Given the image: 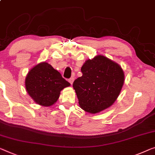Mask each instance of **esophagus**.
Masks as SVG:
<instances>
[{"instance_id": "obj_1", "label": "esophagus", "mask_w": 155, "mask_h": 155, "mask_svg": "<svg viewBox=\"0 0 155 155\" xmlns=\"http://www.w3.org/2000/svg\"><path fill=\"white\" fill-rule=\"evenodd\" d=\"M68 81H69V82H70V84H71V85H72L74 81V77H71Z\"/></svg>"}]
</instances>
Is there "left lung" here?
Here are the masks:
<instances>
[{
  "label": "left lung",
  "instance_id": "1",
  "mask_svg": "<svg viewBox=\"0 0 155 155\" xmlns=\"http://www.w3.org/2000/svg\"><path fill=\"white\" fill-rule=\"evenodd\" d=\"M81 70L83 75L73 83L80 107L91 114L110 107L124 84V74L121 67L99 55L87 60Z\"/></svg>",
  "mask_w": 155,
  "mask_h": 155
}]
</instances>
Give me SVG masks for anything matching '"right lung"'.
Listing matches in <instances>:
<instances>
[{
    "label": "right lung",
    "instance_id": "add662e5",
    "mask_svg": "<svg viewBox=\"0 0 155 155\" xmlns=\"http://www.w3.org/2000/svg\"><path fill=\"white\" fill-rule=\"evenodd\" d=\"M26 91L37 104L50 107L56 102L61 91L70 84L46 62L32 68L25 80Z\"/></svg>",
    "mask_w": 155,
    "mask_h": 155
}]
</instances>
